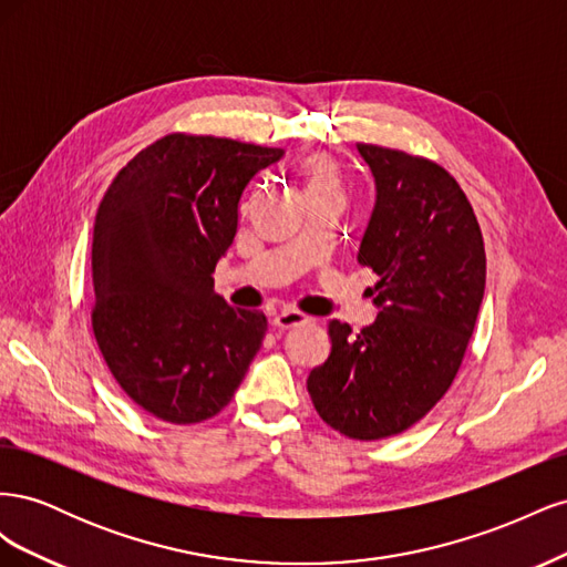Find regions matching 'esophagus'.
Returning a JSON list of instances; mask_svg holds the SVG:
<instances>
[{"label": "esophagus", "instance_id": "34e87169", "mask_svg": "<svg viewBox=\"0 0 567 567\" xmlns=\"http://www.w3.org/2000/svg\"><path fill=\"white\" fill-rule=\"evenodd\" d=\"M307 321H310V317L298 312V310H281L277 317H274V326H277L279 331L293 329V326H300V323H307Z\"/></svg>", "mask_w": 567, "mask_h": 567}]
</instances>
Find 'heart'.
<instances>
[{"label":"heart","instance_id":"heart-1","mask_svg":"<svg viewBox=\"0 0 567 567\" xmlns=\"http://www.w3.org/2000/svg\"><path fill=\"white\" fill-rule=\"evenodd\" d=\"M307 169H310V179H312V186H319V184H336V169L329 161L323 158H312L310 165H307Z\"/></svg>","mask_w":567,"mask_h":567}]
</instances>
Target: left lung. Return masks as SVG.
<instances>
[{
	"mask_svg": "<svg viewBox=\"0 0 567 567\" xmlns=\"http://www.w3.org/2000/svg\"><path fill=\"white\" fill-rule=\"evenodd\" d=\"M375 184L359 265L373 323L352 333L329 321L331 354L307 375L319 416L352 440L398 435L450 390L485 296V244L456 179L404 151L357 144Z\"/></svg>",
	"mask_w": 567,
	"mask_h": 567,
	"instance_id": "left-lung-1",
	"label": "left lung"
}]
</instances>
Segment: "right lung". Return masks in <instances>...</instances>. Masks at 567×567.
I'll return each instance as SVG.
<instances>
[{
  "instance_id": "1",
  "label": "right lung",
  "mask_w": 567,
  "mask_h": 567,
  "mask_svg": "<svg viewBox=\"0 0 567 567\" xmlns=\"http://www.w3.org/2000/svg\"><path fill=\"white\" fill-rule=\"evenodd\" d=\"M281 148L167 134L120 169L99 205L92 329L117 385L151 416L200 423L225 409L267 317L215 293L250 179Z\"/></svg>"
}]
</instances>
